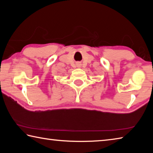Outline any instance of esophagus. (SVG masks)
Instances as JSON below:
<instances>
[{"label":"esophagus","instance_id":"esophagus-1","mask_svg":"<svg viewBox=\"0 0 153 153\" xmlns=\"http://www.w3.org/2000/svg\"><path fill=\"white\" fill-rule=\"evenodd\" d=\"M77 67H79V68H80V67H81V64H77Z\"/></svg>","mask_w":153,"mask_h":153}]
</instances>
